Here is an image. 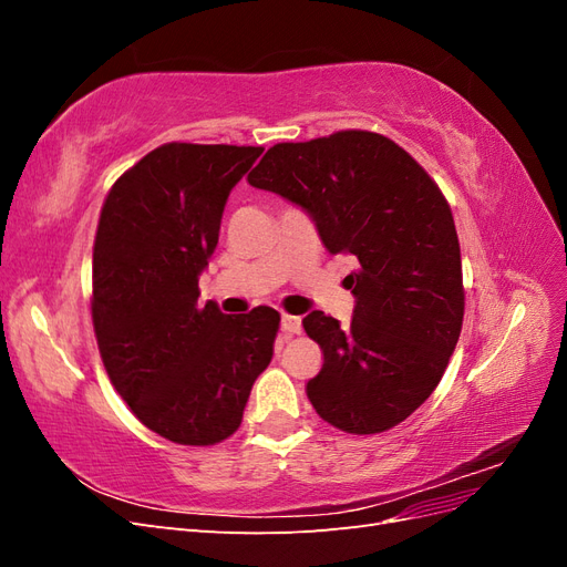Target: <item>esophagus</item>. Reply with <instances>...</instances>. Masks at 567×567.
Segmentation results:
<instances>
[{"label":"esophagus","mask_w":567,"mask_h":567,"mask_svg":"<svg viewBox=\"0 0 567 567\" xmlns=\"http://www.w3.org/2000/svg\"><path fill=\"white\" fill-rule=\"evenodd\" d=\"M281 329L286 333H300L302 321H300V317H293V315H281Z\"/></svg>","instance_id":"1"}]
</instances>
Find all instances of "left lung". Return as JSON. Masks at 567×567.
I'll list each match as a JSON object with an SVG mask.
<instances>
[{"instance_id": "1", "label": "left lung", "mask_w": 567, "mask_h": 567, "mask_svg": "<svg viewBox=\"0 0 567 567\" xmlns=\"http://www.w3.org/2000/svg\"><path fill=\"white\" fill-rule=\"evenodd\" d=\"M248 182L310 215L331 255L359 260L348 329L319 310L302 319L323 350L307 383L317 414L354 435L402 423L437 388L463 323L458 236L437 184L364 130L271 146Z\"/></svg>"}]
</instances>
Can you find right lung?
Wrapping results in <instances>:
<instances>
[{"label":"right lung","instance_id":"obj_1","mask_svg":"<svg viewBox=\"0 0 567 567\" xmlns=\"http://www.w3.org/2000/svg\"><path fill=\"white\" fill-rule=\"evenodd\" d=\"M262 146L165 144L120 177L94 241L92 319L101 359L153 433L205 447L241 425L274 354L279 312L198 305L231 188Z\"/></svg>","mask_w":567,"mask_h":567}]
</instances>
